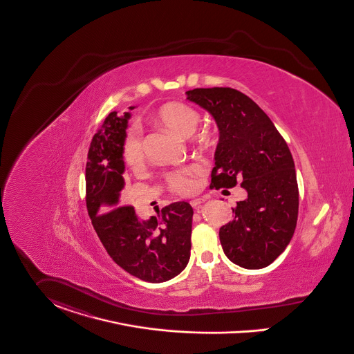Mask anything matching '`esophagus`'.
Returning <instances> with one entry per match:
<instances>
[{
  "label": "esophagus",
  "mask_w": 354,
  "mask_h": 354,
  "mask_svg": "<svg viewBox=\"0 0 354 354\" xmlns=\"http://www.w3.org/2000/svg\"><path fill=\"white\" fill-rule=\"evenodd\" d=\"M204 203H205V198L200 197V198H194V200H192V201H190V205H192L196 211H198Z\"/></svg>",
  "instance_id": "obj_1"
}]
</instances>
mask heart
<instances>
[{"instance_id":"1","label":"heart","mask_w":354,"mask_h":354,"mask_svg":"<svg viewBox=\"0 0 354 354\" xmlns=\"http://www.w3.org/2000/svg\"><path fill=\"white\" fill-rule=\"evenodd\" d=\"M153 120L157 124L170 129L178 136L189 138L198 127L201 117L198 111L183 102H169L161 106L153 115ZM123 158L130 167L142 165L145 158L143 143L141 136L137 131H131L123 146ZM203 169L200 166L190 165L181 169L180 171L171 173L167 177L170 188L177 193L187 194L197 187V178L201 176Z\"/></svg>"}]
</instances>
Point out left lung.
<instances>
[{"label": "left lung", "instance_id": "1", "mask_svg": "<svg viewBox=\"0 0 354 354\" xmlns=\"http://www.w3.org/2000/svg\"><path fill=\"white\" fill-rule=\"evenodd\" d=\"M187 99L208 111L218 129L212 188L241 183L247 198L220 228L227 258L248 270L277 259L294 235L299 193L295 165L272 120L247 95L230 88H194Z\"/></svg>", "mask_w": 354, "mask_h": 354}]
</instances>
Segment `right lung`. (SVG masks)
Masks as SVG:
<instances>
[{"mask_svg":"<svg viewBox=\"0 0 354 354\" xmlns=\"http://www.w3.org/2000/svg\"><path fill=\"white\" fill-rule=\"evenodd\" d=\"M130 118V113H110L91 141L86 165L87 211L95 232L119 267L145 282H166L188 264L193 209L187 201H178L142 220L134 207L120 205Z\"/></svg>","mask_w":354,"mask_h":354,"instance_id":"add662e5","label":"right lung"}]
</instances>
